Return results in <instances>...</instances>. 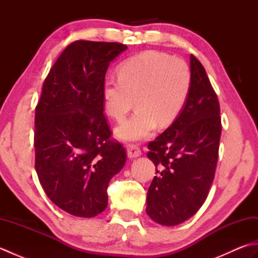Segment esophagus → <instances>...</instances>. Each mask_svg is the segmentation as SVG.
I'll use <instances>...</instances> for the list:
<instances>
[{
	"mask_svg": "<svg viewBox=\"0 0 258 258\" xmlns=\"http://www.w3.org/2000/svg\"><path fill=\"white\" fill-rule=\"evenodd\" d=\"M127 155L130 158H133V157H138L142 154L141 149L139 147V145L136 144H127Z\"/></svg>",
	"mask_w": 258,
	"mask_h": 258,
	"instance_id": "obj_1",
	"label": "esophagus"
}]
</instances>
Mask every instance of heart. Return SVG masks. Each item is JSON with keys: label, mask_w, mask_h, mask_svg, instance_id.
Listing matches in <instances>:
<instances>
[{"label": "heart", "mask_w": 258, "mask_h": 258, "mask_svg": "<svg viewBox=\"0 0 258 258\" xmlns=\"http://www.w3.org/2000/svg\"><path fill=\"white\" fill-rule=\"evenodd\" d=\"M191 74L183 59L160 51H144L119 65L118 79L103 85L106 113L122 120L133 108L135 113L116 128L124 141L142 140L156 126L172 125L183 111L189 95Z\"/></svg>", "instance_id": "heart-1"}]
</instances>
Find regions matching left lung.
Wrapping results in <instances>:
<instances>
[{"label": "left lung", "instance_id": "obj_1", "mask_svg": "<svg viewBox=\"0 0 258 258\" xmlns=\"http://www.w3.org/2000/svg\"><path fill=\"white\" fill-rule=\"evenodd\" d=\"M189 95L176 120L147 145L156 176L146 213L164 226L188 220L204 204L215 176L222 133L221 108L204 67L190 55Z\"/></svg>", "mask_w": 258, "mask_h": 258}]
</instances>
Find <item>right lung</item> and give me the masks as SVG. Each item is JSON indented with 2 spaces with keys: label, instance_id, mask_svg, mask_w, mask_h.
Listing matches in <instances>:
<instances>
[{
  "label": "right lung",
  "instance_id": "1",
  "mask_svg": "<svg viewBox=\"0 0 258 258\" xmlns=\"http://www.w3.org/2000/svg\"><path fill=\"white\" fill-rule=\"evenodd\" d=\"M127 46L79 40L62 52L35 107V169L54 204L79 217L107 206L108 182L124 166L123 145L111 139L103 85L109 62Z\"/></svg>",
  "mask_w": 258,
  "mask_h": 258
}]
</instances>
